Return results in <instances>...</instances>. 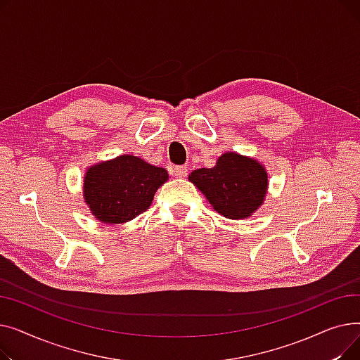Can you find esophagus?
<instances>
[{
  "label": "esophagus",
  "instance_id": "34e87169",
  "mask_svg": "<svg viewBox=\"0 0 360 360\" xmlns=\"http://www.w3.org/2000/svg\"><path fill=\"white\" fill-rule=\"evenodd\" d=\"M186 174H188L186 166H175L174 170H172V175H174L175 178H185Z\"/></svg>",
  "mask_w": 360,
  "mask_h": 360
}]
</instances>
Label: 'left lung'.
Segmentation results:
<instances>
[{
  "instance_id": "obj_1",
  "label": "left lung",
  "mask_w": 360,
  "mask_h": 360,
  "mask_svg": "<svg viewBox=\"0 0 360 360\" xmlns=\"http://www.w3.org/2000/svg\"><path fill=\"white\" fill-rule=\"evenodd\" d=\"M188 179L214 212L232 220L251 217L264 204L269 190L266 166L236 151H226L213 167L193 170Z\"/></svg>"
}]
</instances>
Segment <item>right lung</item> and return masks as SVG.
Segmentation results:
<instances>
[{
    "instance_id": "1",
    "label": "right lung",
    "mask_w": 360,
    "mask_h": 360,
    "mask_svg": "<svg viewBox=\"0 0 360 360\" xmlns=\"http://www.w3.org/2000/svg\"><path fill=\"white\" fill-rule=\"evenodd\" d=\"M167 179L166 169L137 156L121 155L87 167L83 198L94 219L120 224L146 212Z\"/></svg>"
}]
</instances>
